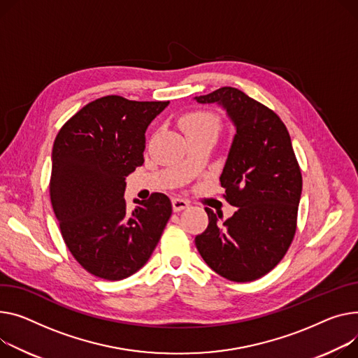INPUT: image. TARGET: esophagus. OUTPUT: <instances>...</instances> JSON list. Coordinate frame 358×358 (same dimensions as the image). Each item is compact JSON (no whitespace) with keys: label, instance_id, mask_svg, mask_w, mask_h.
I'll list each match as a JSON object with an SVG mask.
<instances>
[{"label":"esophagus","instance_id":"obj_1","mask_svg":"<svg viewBox=\"0 0 358 358\" xmlns=\"http://www.w3.org/2000/svg\"><path fill=\"white\" fill-rule=\"evenodd\" d=\"M189 206V201L188 200H184L181 197H176L173 199V208L174 211H181L184 208H187Z\"/></svg>","mask_w":358,"mask_h":358}]
</instances>
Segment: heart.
Returning a JSON list of instances; mask_svg holds the SVG:
<instances>
[{
    "mask_svg": "<svg viewBox=\"0 0 358 358\" xmlns=\"http://www.w3.org/2000/svg\"><path fill=\"white\" fill-rule=\"evenodd\" d=\"M180 127L185 135H193L199 132H214L217 134L220 121L217 115L207 110H193L180 117Z\"/></svg>",
    "mask_w": 358,
    "mask_h": 358,
    "instance_id": "obj_1",
    "label": "heart"
}]
</instances>
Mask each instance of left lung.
Returning a JSON list of instances; mask_svg holds the SVG:
<instances>
[{
    "instance_id": "8db88e82",
    "label": "left lung",
    "mask_w": 358,
    "mask_h": 358,
    "mask_svg": "<svg viewBox=\"0 0 358 358\" xmlns=\"http://www.w3.org/2000/svg\"><path fill=\"white\" fill-rule=\"evenodd\" d=\"M194 99L219 103L236 127L220 184L226 200L237 207L223 223L206 207L208 226L196 236V246L220 276L252 282L279 264L296 231L302 176L291 136L272 109L236 87Z\"/></svg>"
}]
</instances>
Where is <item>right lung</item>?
Wrapping results in <instances>:
<instances>
[{"label": "right lung", "instance_id": "right-lung-1", "mask_svg": "<svg viewBox=\"0 0 358 358\" xmlns=\"http://www.w3.org/2000/svg\"><path fill=\"white\" fill-rule=\"evenodd\" d=\"M170 102L116 94L83 106L59 131L50 200L63 241L89 273L121 280L147 264L173 206L162 193L128 211L125 178L144 164L145 131Z\"/></svg>", "mask_w": 358, "mask_h": 358}]
</instances>
